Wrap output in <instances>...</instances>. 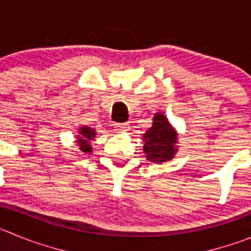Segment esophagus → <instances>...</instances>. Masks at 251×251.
Returning a JSON list of instances; mask_svg holds the SVG:
<instances>
[{
    "label": "esophagus",
    "instance_id": "obj_1",
    "mask_svg": "<svg viewBox=\"0 0 251 251\" xmlns=\"http://www.w3.org/2000/svg\"><path fill=\"white\" fill-rule=\"evenodd\" d=\"M115 127H116V131H119V132H124V131H128V127H130V126H128V124H116V126H115Z\"/></svg>",
    "mask_w": 251,
    "mask_h": 251
}]
</instances>
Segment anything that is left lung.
<instances>
[{
    "label": "left lung",
    "mask_w": 251,
    "mask_h": 251,
    "mask_svg": "<svg viewBox=\"0 0 251 251\" xmlns=\"http://www.w3.org/2000/svg\"><path fill=\"white\" fill-rule=\"evenodd\" d=\"M144 151L151 162L172 160L177 152V132L162 112L154 114L152 126L144 133Z\"/></svg>",
    "instance_id": "1"
}]
</instances>
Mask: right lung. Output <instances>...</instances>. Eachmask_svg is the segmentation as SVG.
Segmentation results:
<instances>
[{
    "instance_id": "right-lung-1",
    "label": "right lung",
    "mask_w": 251,
    "mask_h": 251,
    "mask_svg": "<svg viewBox=\"0 0 251 251\" xmlns=\"http://www.w3.org/2000/svg\"><path fill=\"white\" fill-rule=\"evenodd\" d=\"M95 130L89 126H81L79 128V135H78V146L80 147V151L83 152H88L90 153L93 151V147L90 146V141L91 140L95 139Z\"/></svg>"
}]
</instances>
